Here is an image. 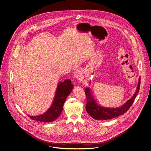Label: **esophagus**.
I'll return each mask as SVG.
<instances>
[{
	"label": "esophagus",
	"instance_id": "esophagus-1",
	"mask_svg": "<svg viewBox=\"0 0 151 151\" xmlns=\"http://www.w3.org/2000/svg\"><path fill=\"white\" fill-rule=\"evenodd\" d=\"M74 77L78 80H81L83 78V75L81 72L78 70H76L74 74Z\"/></svg>",
	"mask_w": 151,
	"mask_h": 151
}]
</instances>
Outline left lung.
Here are the masks:
<instances>
[{"instance_id":"left-lung-1","label":"left lung","mask_w":151,"mask_h":151,"mask_svg":"<svg viewBox=\"0 0 151 151\" xmlns=\"http://www.w3.org/2000/svg\"><path fill=\"white\" fill-rule=\"evenodd\" d=\"M140 87V78H139L137 90L134 96L123 106L117 108H107L98 105L92 96L91 89L89 88H86L85 92L87 99L86 106V111L93 118L97 120H107L118 117L129 110L135 99L136 96H137Z\"/></svg>"}]
</instances>
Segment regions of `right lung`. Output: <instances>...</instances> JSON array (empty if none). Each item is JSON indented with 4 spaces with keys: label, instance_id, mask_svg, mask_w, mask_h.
Segmentation results:
<instances>
[{
    "label": "right lung",
    "instance_id": "right-lung-1",
    "mask_svg": "<svg viewBox=\"0 0 151 151\" xmlns=\"http://www.w3.org/2000/svg\"><path fill=\"white\" fill-rule=\"evenodd\" d=\"M73 88L71 81L68 79L63 82H59L55 92V99L51 106L45 114L37 116L28 115L32 119L37 121L50 122L54 121L59 117L63 110V105L67 96L70 94Z\"/></svg>",
    "mask_w": 151,
    "mask_h": 151
}]
</instances>
